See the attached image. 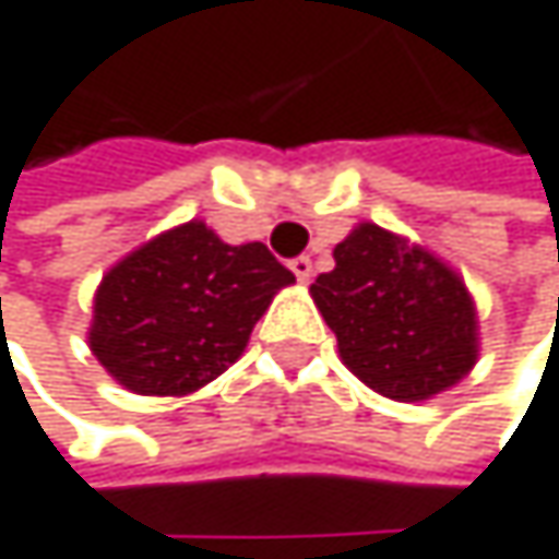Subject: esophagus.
<instances>
[{"label": "esophagus", "mask_w": 559, "mask_h": 559, "mask_svg": "<svg viewBox=\"0 0 559 559\" xmlns=\"http://www.w3.org/2000/svg\"><path fill=\"white\" fill-rule=\"evenodd\" d=\"M289 270L296 273L299 283H310V276H313V260H310V257H296V260L289 263Z\"/></svg>", "instance_id": "obj_1"}]
</instances>
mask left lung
I'll return each instance as SVG.
<instances>
[{
	"label": "left lung",
	"instance_id": "left-lung-1",
	"mask_svg": "<svg viewBox=\"0 0 559 559\" xmlns=\"http://www.w3.org/2000/svg\"><path fill=\"white\" fill-rule=\"evenodd\" d=\"M310 286L340 359L380 396L420 403L456 386L480 356V320L463 276L427 246L359 223Z\"/></svg>",
	"mask_w": 559,
	"mask_h": 559
}]
</instances>
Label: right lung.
<instances>
[{"label":"right lung","mask_w":559,"mask_h":559,"mask_svg":"<svg viewBox=\"0 0 559 559\" xmlns=\"http://www.w3.org/2000/svg\"><path fill=\"white\" fill-rule=\"evenodd\" d=\"M296 283L263 242H223L203 219L173 226L106 270L90 349L139 396H186L242 356L273 296Z\"/></svg>","instance_id":"1"}]
</instances>
